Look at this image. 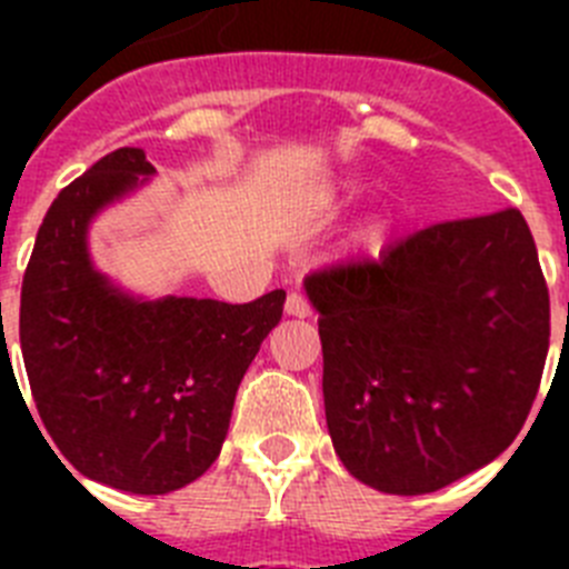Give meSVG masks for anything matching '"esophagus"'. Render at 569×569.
I'll use <instances>...</instances> for the list:
<instances>
[{
	"instance_id": "1",
	"label": "esophagus",
	"mask_w": 569,
	"mask_h": 569,
	"mask_svg": "<svg viewBox=\"0 0 569 569\" xmlns=\"http://www.w3.org/2000/svg\"><path fill=\"white\" fill-rule=\"evenodd\" d=\"M284 313L296 316V319H308L313 313V308H310V301L301 293H290L288 301H284Z\"/></svg>"
}]
</instances>
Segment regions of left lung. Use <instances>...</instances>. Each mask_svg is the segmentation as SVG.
I'll list each match as a JSON object with an SVG mask.
<instances>
[{
  "instance_id": "8db88e82",
  "label": "left lung",
  "mask_w": 569,
  "mask_h": 569,
  "mask_svg": "<svg viewBox=\"0 0 569 569\" xmlns=\"http://www.w3.org/2000/svg\"><path fill=\"white\" fill-rule=\"evenodd\" d=\"M325 416L365 485L421 496L490 465L525 427L550 347V293L516 208L430 224L305 279Z\"/></svg>"
}]
</instances>
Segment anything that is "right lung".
<instances>
[{
  "mask_svg": "<svg viewBox=\"0 0 569 569\" xmlns=\"http://www.w3.org/2000/svg\"><path fill=\"white\" fill-rule=\"evenodd\" d=\"M139 174L153 176L144 150L119 148L53 199L22 279L19 341L44 445L84 479L162 496L222 450L236 390L279 325L284 290L228 305L113 288L90 261L88 224L142 184Z\"/></svg>",
  "mask_w": 569,
  "mask_h": 569,
  "instance_id": "add662e5",
  "label": "right lung"
}]
</instances>
